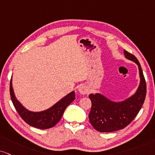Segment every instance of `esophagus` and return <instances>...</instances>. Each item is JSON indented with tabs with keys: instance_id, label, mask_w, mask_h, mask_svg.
I'll use <instances>...</instances> for the list:
<instances>
[{
	"instance_id": "1",
	"label": "esophagus",
	"mask_w": 155,
	"mask_h": 155,
	"mask_svg": "<svg viewBox=\"0 0 155 155\" xmlns=\"http://www.w3.org/2000/svg\"><path fill=\"white\" fill-rule=\"evenodd\" d=\"M78 91L81 93V94L85 95L87 93V87L85 86V85H82L79 87V88H78Z\"/></svg>"
}]
</instances>
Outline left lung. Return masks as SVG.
I'll return each mask as SVG.
<instances>
[{
  "instance_id": "1",
  "label": "left lung",
  "mask_w": 155,
  "mask_h": 155,
  "mask_svg": "<svg viewBox=\"0 0 155 155\" xmlns=\"http://www.w3.org/2000/svg\"><path fill=\"white\" fill-rule=\"evenodd\" d=\"M125 57L138 65L140 83L136 93L121 102L112 101L101 93L90 94L92 102L89 120L95 129L100 132H112L123 129L134 119L144 104L147 85L144 74L137 57L124 50Z\"/></svg>"
}]
</instances>
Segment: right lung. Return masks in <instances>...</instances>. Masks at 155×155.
<instances>
[{"label": "right lung", "instance_id": "right-lung-1", "mask_svg": "<svg viewBox=\"0 0 155 155\" xmlns=\"http://www.w3.org/2000/svg\"><path fill=\"white\" fill-rule=\"evenodd\" d=\"M10 95L13 106L22 119L28 125L41 129L54 127L60 121L67 107L75 99L74 92L72 91L48 109L40 112L30 111L24 108L15 96L12 87V79L10 83Z\"/></svg>", "mask_w": 155, "mask_h": 155}]
</instances>
